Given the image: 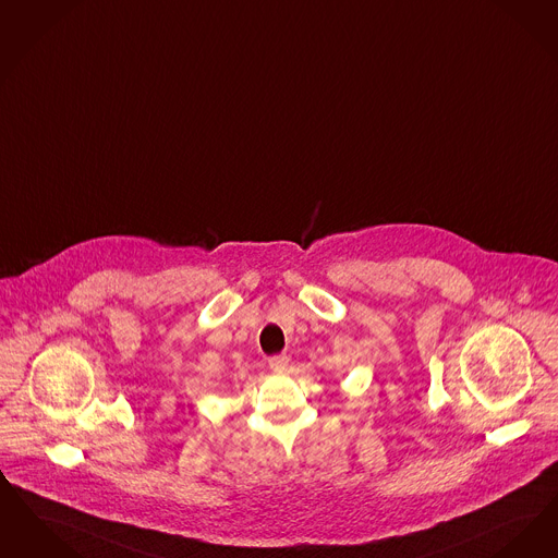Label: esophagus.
I'll list each match as a JSON object with an SVG mask.
<instances>
[{"label":"esophagus","instance_id":"obj_1","mask_svg":"<svg viewBox=\"0 0 558 558\" xmlns=\"http://www.w3.org/2000/svg\"><path fill=\"white\" fill-rule=\"evenodd\" d=\"M269 369L274 372H284L289 367V357L287 355H274L268 359Z\"/></svg>","mask_w":558,"mask_h":558}]
</instances>
